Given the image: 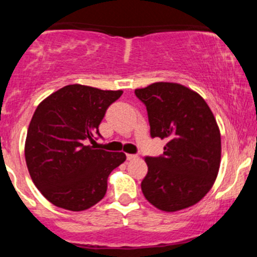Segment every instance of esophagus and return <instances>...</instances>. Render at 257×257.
<instances>
[{
	"instance_id": "esophagus-1",
	"label": "esophagus",
	"mask_w": 257,
	"mask_h": 257,
	"mask_svg": "<svg viewBox=\"0 0 257 257\" xmlns=\"http://www.w3.org/2000/svg\"><path fill=\"white\" fill-rule=\"evenodd\" d=\"M137 159H139V156H137V155H132V154L127 155L128 161H134V160H137Z\"/></svg>"
}]
</instances>
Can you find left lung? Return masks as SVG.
<instances>
[{"mask_svg": "<svg viewBox=\"0 0 257 257\" xmlns=\"http://www.w3.org/2000/svg\"><path fill=\"white\" fill-rule=\"evenodd\" d=\"M146 105L152 137L166 139L164 155L146 157L141 190L165 212L196 205L211 190L221 162V135L206 101L176 82H155L135 90Z\"/></svg>", "mask_w": 257, "mask_h": 257, "instance_id": "1", "label": "left lung"}]
</instances>
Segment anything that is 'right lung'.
I'll return each mask as SVG.
<instances>
[{"mask_svg":"<svg viewBox=\"0 0 257 257\" xmlns=\"http://www.w3.org/2000/svg\"><path fill=\"white\" fill-rule=\"evenodd\" d=\"M122 91L68 85L37 106L27 130L25 159L40 192L55 206L83 211L103 199L107 179L126 160L87 145L100 136L106 110Z\"/></svg>","mask_w":257,"mask_h":257,"instance_id":"obj_1","label":"right lung"}]
</instances>
